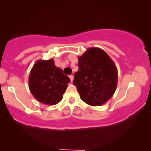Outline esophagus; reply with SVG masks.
I'll return each mask as SVG.
<instances>
[{"instance_id":"obj_1","label":"esophagus","mask_w":151,"mask_h":151,"mask_svg":"<svg viewBox=\"0 0 151 151\" xmlns=\"http://www.w3.org/2000/svg\"><path fill=\"white\" fill-rule=\"evenodd\" d=\"M69 78H70V81H71V82H73V79H74V76H73V75H71V76H69Z\"/></svg>"}]
</instances>
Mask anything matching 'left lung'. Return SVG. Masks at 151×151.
<instances>
[{"label":"left lung","instance_id":"8db88e82","mask_svg":"<svg viewBox=\"0 0 151 151\" xmlns=\"http://www.w3.org/2000/svg\"><path fill=\"white\" fill-rule=\"evenodd\" d=\"M74 84L81 99L91 106H101L115 93L118 81L116 64L104 50L89 47L78 57Z\"/></svg>","mask_w":151,"mask_h":151}]
</instances>
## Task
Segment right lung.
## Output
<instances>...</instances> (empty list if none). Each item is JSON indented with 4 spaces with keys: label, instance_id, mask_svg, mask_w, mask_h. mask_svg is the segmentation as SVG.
<instances>
[{
    "label": "right lung",
    "instance_id": "obj_1",
    "mask_svg": "<svg viewBox=\"0 0 151 151\" xmlns=\"http://www.w3.org/2000/svg\"><path fill=\"white\" fill-rule=\"evenodd\" d=\"M70 82L69 77L57 67L54 59L38 60L32 68L29 77V88L35 98L47 105H55Z\"/></svg>",
    "mask_w": 151,
    "mask_h": 151
}]
</instances>
